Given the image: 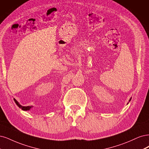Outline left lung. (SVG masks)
I'll return each instance as SVG.
<instances>
[{"label":"left lung","mask_w":149,"mask_h":149,"mask_svg":"<svg viewBox=\"0 0 149 149\" xmlns=\"http://www.w3.org/2000/svg\"><path fill=\"white\" fill-rule=\"evenodd\" d=\"M130 100H131V99H130ZM130 100H129V101H130Z\"/></svg>","instance_id":"obj_1"}]
</instances>
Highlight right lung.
I'll use <instances>...</instances> for the list:
<instances>
[{
	"label": "right lung",
	"mask_w": 149,
	"mask_h": 149,
	"mask_svg": "<svg viewBox=\"0 0 149 149\" xmlns=\"http://www.w3.org/2000/svg\"><path fill=\"white\" fill-rule=\"evenodd\" d=\"M13 100H14V101H15V103L18 105V107L19 108H21L22 109V110H24V111H27V110H29V109L32 107H30V106H28V107H22V105H20V104L18 103V102H17V101L15 98H14Z\"/></svg>",
	"instance_id": "add662e5"
}]
</instances>
